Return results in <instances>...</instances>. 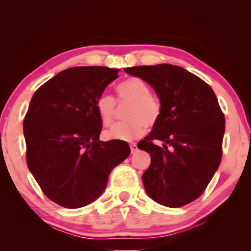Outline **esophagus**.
Returning a JSON list of instances; mask_svg holds the SVG:
<instances>
[{"mask_svg": "<svg viewBox=\"0 0 251 251\" xmlns=\"http://www.w3.org/2000/svg\"><path fill=\"white\" fill-rule=\"evenodd\" d=\"M129 146H130V151H131V153H135V152H137V150H138V147H137L136 143H131Z\"/></svg>", "mask_w": 251, "mask_h": 251, "instance_id": "34e87169", "label": "esophagus"}]
</instances>
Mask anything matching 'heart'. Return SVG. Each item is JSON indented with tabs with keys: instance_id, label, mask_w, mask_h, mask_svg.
Here are the masks:
<instances>
[{
	"instance_id": "heart-1",
	"label": "heart",
	"mask_w": 251,
	"mask_h": 251,
	"mask_svg": "<svg viewBox=\"0 0 251 251\" xmlns=\"http://www.w3.org/2000/svg\"><path fill=\"white\" fill-rule=\"evenodd\" d=\"M142 78L130 77L116 87L119 102H129L123 113L125 121L113 125L106 130L107 139L131 140L140 137L147 128L159 123L162 115V102L152 92ZM96 109L104 126L113 122L116 112V100L113 96L101 94L96 100Z\"/></svg>"
}]
</instances>
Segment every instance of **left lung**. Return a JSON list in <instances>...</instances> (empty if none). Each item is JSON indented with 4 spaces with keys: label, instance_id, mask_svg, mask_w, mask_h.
<instances>
[{
    "label": "left lung",
    "instance_id": "left-lung-1",
    "mask_svg": "<svg viewBox=\"0 0 251 251\" xmlns=\"http://www.w3.org/2000/svg\"><path fill=\"white\" fill-rule=\"evenodd\" d=\"M152 85L162 115L137 144L151 155L143 174L146 193L157 203L179 208L203 193L219 167L225 116L210 85L184 68L169 64L125 68ZM161 140V148L153 144Z\"/></svg>",
    "mask_w": 251,
    "mask_h": 251
}]
</instances>
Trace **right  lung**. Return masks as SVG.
Wrapping results in <instances>:
<instances>
[{
    "mask_svg": "<svg viewBox=\"0 0 251 251\" xmlns=\"http://www.w3.org/2000/svg\"><path fill=\"white\" fill-rule=\"evenodd\" d=\"M118 77L101 66L67 68L37 89L24 119L28 169L48 199L76 209L104 192L130 154L123 140H99L96 100Z\"/></svg>",
    "mask_w": 251,
    "mask_h": 251,
    "instance_id": "1",
    "label": "right lung"
}]
</instances>
